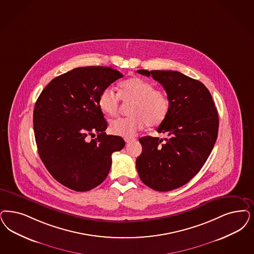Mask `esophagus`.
<instances>
[{
	"mask_svg": "<svg viewBox=\"0 0 254 254\" xmlns=\"http://www.w3.org/2000/svg\"><path fill=\"white\" fill-rule=\"evenodd\" d=\"M133 140H135V139L134 138H125V141L126 142H131V141H133Z\"/></svg>",
	"mask_w": 254,
	"mask_h": 254,
	"instance_id": "esophagus-1",
	"label": "esophagus"
}]
</instances>
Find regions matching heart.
Returning <instances> with one entry per match:
<instances>
[{"label":"heart","instance_id":"obj_1","mask_svg":"<svg viewBox=\"0 0 254 254\" xmlns=\"http://www.w3.org/2000/svg\"><path fill=\"white\" fill-rule=\"evenodd\" d=\"M121 99L125 103H131V116L118 118L110 123L111 132L124 138H130L146 125L156 127L166 119L170 111V99L162 90L146 79L138 77L123 81L119 93L113 88L106 87L98 96V107L108 116H115L121 108Z\"/></svg>","mask_w":254,"mask_h":254}]
</instances>
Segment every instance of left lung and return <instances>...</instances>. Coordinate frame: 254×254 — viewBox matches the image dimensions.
<instances>
[{"label": "left lung", "instance_id": "obj_1", "mask_svg": "<svg viewBox=\"0 0 254 254\" xmlns=\"http://www.w3.org/2000/svg\"><path fill=\"white\" fill-rule=\"evenodd\" d=\"M158 81L170 99L166 119L158 133L168 139L140 138L136 159L140 180L157 191H170L187 184L209 157L219 131V115L208 89L201 81L173 70H137Z\"/></svg>", "mask_w": 254, "mask_h": 254}]
</instances>
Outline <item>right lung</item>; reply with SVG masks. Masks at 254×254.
<instances>
[{"label": "right lung", "instance_id": "1", "mask_svg": "<svg viewBox=\"0 0 254 254\" xmlns=\"http://www.w3.org/2000/svg\"><path fill=\"white\" fill-rule=\"evenodd\" d=\"M122 77L107 66L74 68L54 78L35 102L39 157L53 178L70 190L88 191L101 184L113 153L126 144L122 137L106 134L108 124L97 103L101 91ZM96 132V139L86 140Z\"/></svg>", "mask_w": 254, "mask_h": 254}]
</instances>
